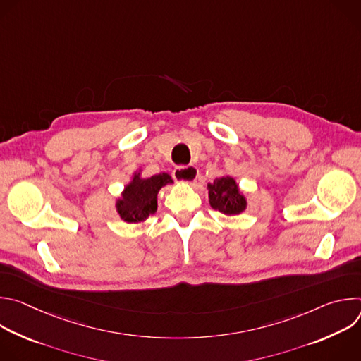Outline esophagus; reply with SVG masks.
Here are the masks:
<instances>
[{"label":"esophagus","instance_id":"1","mask_svg":"<svg viewBox=\"0 0 361 361\" xmlns=\"http://www.w3.org/2000/svg\"><path fill=\"white\" fill-rule=\"evenodd\" d=\"M173 177L180 181V183H187V184H192L197 177H198V170L197 167L194 166H181V167H177L174 171H173Z\"/></svg>","mask_w":361,"mask_h":361}]
</instances>
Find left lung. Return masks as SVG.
Returning a JSON list of instances; mask_svg holds the SVG:
<instances>
[{
	"mask_svg": "<svg viewBox=\"0 0 361 361\" xmlns=\"http://www.w3.org/2000/svg\"><path fill=\"white\" fill-rule=\"evenodd\" d=\"M209 201L214 210L227 216L240 214L247 209V201L238 188L235 180L230 176L216 178L214 183L207 185Z\"/></svg>",
	"mask_w": 361,
	"mask_h": 361,
	"instance_id": "1",
	"label": "left lung"
}]
</instances>
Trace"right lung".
Wrapping results in <instances>:
<instances>
[{
    "label": "right lung",
    "instance_id": "1",
    "mask_svg": "<svg viewBox=\"0 0 361 361\" xmlns=\"http://www.w3.org/2000/svg\"><path fill=\"white\" fill-rule=\"evenodd\" d=\"M173 180L167 173H161L148 178H141L135 173L133 180L124 187L121 198L117 200L116 209L121 220L126 223H141L157 212L159 191L171 184Z\"/></svg>",
    "mask_w": 361,
    "mask_h": 361
}]
</instances>
